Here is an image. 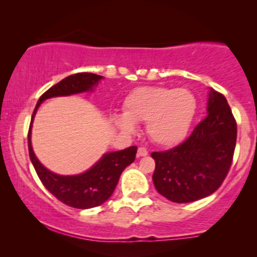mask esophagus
Masks as SVG:
<instances>
[{"instance_id":"esophagus-1","label":"esophagus","mask_w":257,"mask_h":257,"mask_svg":"<svg viewBox=\"0 0 257 257\" xmlns=\"http://www.w3.org/2000/svg\"><path fill=\"white\" fill-rule=\"evenodd\" d=\"M147 154H149V151H147L145 147H139L137 156H138V157H146Z\"/></svg>"}]
</instances>
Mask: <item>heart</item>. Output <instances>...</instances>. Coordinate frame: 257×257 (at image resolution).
I'll return each instance as SVG.
<instances>
[{
  "mask_svg": "<svg viewBox=\"0 0 257 257\" xmlns=\"http://www.w3.org/2000/svg\"><path fill=\"white\" fill-rule=\"evenodd\" d=\"M195 110L196 100L188 90L139 86L124 98V115H114L113 124L121 132L132 133V121H146V132L152 142L160 146H173L187 135Z\"/></svg>",
  "mask_w": 257,
  "mask_h": 257,
  "instance_id": "obj_1",
  "label": "heart"
}]
</instances>
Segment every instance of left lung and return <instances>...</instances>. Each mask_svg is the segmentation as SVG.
<instances>
[{
    "label": "left lung",
    "instance_id": "1",
    "mask_svg": "<svg viewBox=\"0 0 257 257\" xmlns=\"http://www.w3.org/2000/svg\"><path fill=\"white\" fill-rule=\"evenodd\" d=\"M207 113L184 143L151 154L156 161L154 186L172 202H192L213 194L229 172L236 120L226 97L214 89L209 91Z\"/></svg>",
    "mask_w": 257,
    "mask_h": 257
}]
</instances>
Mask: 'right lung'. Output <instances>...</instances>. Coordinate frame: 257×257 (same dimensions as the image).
Listing matches in <instances>:
<instances>
[{"mask_svg": "<svg viewBox=\"0 0 257 257\" xmlns=\"http://www.w3.org/2000/svg\"><path fill=\"white\" fill-rule=\"evenodd\" d=\"M101 78L103 77L94 75V73L80 72L66 77L51 86L38 99L33 117H31L29 132H28L30 160L42 184L59 201L78 209L93 208L104 203L110 198L118 184L122 171L135 161L137 146L104 154L103 158L85 173L65 177V175L52 173L38 161L31 147V126H33L35 113L42 101L51 97L70 96V94L91 91Z\"/></svg>", "mask_w": 257, "mask_h": 257, "instance_id": "right-lung-1", "label": "right lung"}]
</instances>
